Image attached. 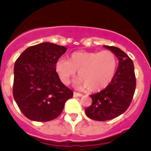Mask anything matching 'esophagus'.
Segmentation results:
<instances>
[{"label": "esophagus", "mask_w": 151, "mask_h": 151, "mask_svg": "<svg viewBox=\"0 0 151 151\" xmlns=\"http://www.w3.org/2000/svg\"><path fill=\"white\" fill-rule=\"evenodd\" d=\"M73 96L74 97H81V96H82V94H79V93H77V92L74 91L73 92Z\"/></svg>", "instance_id": "esophagus-1"}]
</instances>
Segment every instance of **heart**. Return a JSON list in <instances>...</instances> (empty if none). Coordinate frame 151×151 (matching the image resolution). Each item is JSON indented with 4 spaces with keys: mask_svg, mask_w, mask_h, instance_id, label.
<instances>
[{
    "mask_svg": "<svg viewBox=\"0 0 151 151\" xmlns=\"http://www.w3.org/2000/svg\"><path fill=\"white\" fill-rule=\"evenodd\" d=\"M118 59L113 51H75L68 56L67 60L57 61L55 69L61 82L69 85L78 72L75 84L79 88L96 92L107 87L115 76Z\"/></svg>",
    "mask_w": 151,
    "mask_h": 151,
    "instance_id": "b5f03b06",
    "label": "heart"
}]
</instances>
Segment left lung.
<instances>
[{"label":"left lung","mask_w":151,"mask_h":151,"mask_svg":"<svg viewBox=\"0 0 151 151\" xmlns=\"http://www.w3.org/2000/svg\"><path fill=\"white\" fill-rule=\"evenodd\" d=\"M104 47L116 55L119 66L107 87L90 95L92 104L85 109V113L97 121L110 120L123 113L130 106L136 87L134 63L130 57L116 47Z\"/></svg>","instance_id":"1"}]
</instances>
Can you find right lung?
Returning <instances> with one entry per match:
<instances>
[{"instance_id":"1","label":"right lung","mask_w":151,"mask_h":151,"mask_svg":"<svg viewBox=\"0 0 151 151\" xmlns=\"http://www.w3.org/2000/svg\"><path fill=\"white\" fill-rule=\"evenodd\" d=\"M63 46L45 42L24 50L14 65L13 94L25 116L47 122L60 115L73 91L61 82L55 65Z\"/></svg>"}]
</instances>
